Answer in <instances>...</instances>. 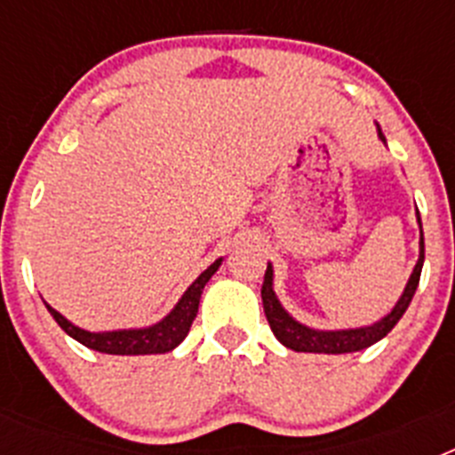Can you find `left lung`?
Wrapping results in <instances>:
<instances>
[{
    "mask_svg": "<svg viewBox=\"0 0 455 455\" xmlns=\"http://www.w3.org/2000/svg\"><path fill=\"white\" fill-rule=\"evenodd\" d=\"M378 136L385 143V136L378 127ZM419 230H421V219ZM421 267H424V232L419 235V259L415 264V271L410 275L408 284H405L401 299L396 300V305L392 307L387 316H383L380 321H376L373 325H364V328H348V331H315V328H307V325L299 323L293 316L287 315V309L280 305L275 291H273V267L268 264L267 273H264V284H262V303H264V315H267L268 325H271L273 335L277 337L280 344H284L291 351L299 353H328V355H339V353H355L369 348L371 344L383 339L394 325L399 323L401 316L405 315L410 300L415 296L417 284H419Z\"/></svg>",
    "mask_w": 455,
    "mask_h": 455,
    "instance_id": "obj_1",
    "label": "left lung"
}]
</instances>
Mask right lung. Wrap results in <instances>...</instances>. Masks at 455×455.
Returning a JSON list of instances; mask_svg holds the SVG:
<instances>
[{
    "label": "right lung",
    "mask_w": 455,
    "mask_h": 455,
    "mask_svg": "<svg viewBox=\"0 0 455 455\" xmlns=\"http://www.w3.org/2000/svg\"><path fill=\"white\" fill-rule=\"evenodd\" d=\"M220 262H223V259H216L212 267L204 268V271L196 277V283L184 291V296L178 300V305L171 309V315L164 316L159 323L148 325V328L91 332L79 328V325L70 323V321L63 315H59L52 305L45 303V307L50 309V315L54 316L56 323L61 325L72 339H77L79 344L92 348V351L108 353V355H152V353H168L188 335V328H191L193 319L198 315L200 296H203L204 284L209 283V277L219 271Z\"/></svg>",
    "instance_id": "obj_1"
}]
</instances>
